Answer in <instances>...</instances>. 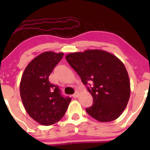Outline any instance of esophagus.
<instances>
[{"label": "esophagus", "mask_w": 150, "mask_h": 150, "mask_svg": "<svg viewBox=\"0 0 150 150\" xmlns=\"http://www.w3.org/2000/svg\"><path fill=\"white\" fill-rule=\"evenodd\" d=\"M78 96H79V92H75V94H74L73 95V97L74 98H77V97H78Z\"/></svg>", "instance_id": "obj_1"}]
</instances>
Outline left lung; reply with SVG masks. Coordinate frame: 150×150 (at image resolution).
Returning a JSON list of instances; mask_svg holds the SVG:
<instances>
[{"mask_svg":"<svg viewBox=\"0 0 150 150\" xmlns=\"http://www.w3.org/2000/svg\"><path fill=\"white\" fill-rule=\"evenodd\" d=\"M66 61L80 77L93 98L87 113L100 122L118 118L128 104L130 84L124 64L116 56L102 50L71 53ZM90 81L92 87L88 84Z\"/></svg>","mask_w":150,"mask_h":150,"instance_id":"1","label":"left lung"}]
</instances>
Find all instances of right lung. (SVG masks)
<instances>
[{"instance_id":"1","label":"right lung","mask_w":150,"mask_h":150,"mask_svg":"<svg viewBox=\"0 0 150 150\" xmlns=\"http://www.w3.org/2000/svg\"><path fill=\"white\" fill-rule=\"evenodd\" d=\"M63 53L46 51L34 58L26 67L20 85L26 111L37 123L51 125L64 116L71 98L62 96L58 86L49 80L50 74Z\"/></svg>"}]
</instances>
